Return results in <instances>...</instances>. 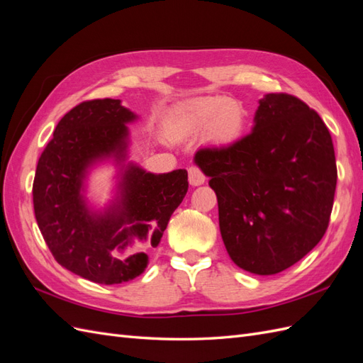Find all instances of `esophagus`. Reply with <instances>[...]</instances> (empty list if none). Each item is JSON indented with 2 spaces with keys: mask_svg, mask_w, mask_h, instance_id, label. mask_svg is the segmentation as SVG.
Here are the masks:
<instances>
[{
  "mask_svg": "<svg viewBox=\"0 0 363 363\" xmlns=\"http://www.w3.org/2000/svg\"><path fill=\"white\" fill-rule=\"evenodd\" d=\"M188 172H189V183L192 186H200L204 183L206 175L203 174V171L199 167H191L188 169Z\"/></svg>",
  "mask_w": 363,
  "mask_h": 363,
  "instance_id": "34e87169",
  "label": "esophagus"
}]
</instances>
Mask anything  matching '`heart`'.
Returning <instances> with one entry per match:
<instances>
[{
	"mask_svg": "<svg viewBox=\"0 0 363 363\" xmlns=\"http://www.w3.org/2000/svg\"><path fill=\"white\" fill-rule=\"evenodd\" d=\"M183 119L186 128L194 133L211 127L213 138L233 140L242 130L244 113L236 103H228L224 98H203L184 108Z\"/></svg>",
	"mask_w": 363,
	"mask_h": 363,
	"instance_id": "b5f03b06",
	"label": "heart"
}]
</instances>
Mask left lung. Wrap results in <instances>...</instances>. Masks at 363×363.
I'll list each match as a JSON object with an SVG mask.
<instances>
[{"mask_svg": "<svg viewBox=\"0 0 363 363\" xmlns=\"http://www.w3.org/2000/svg\"><path fill=\"white\" fill-rule=\"evenodd\" d=\"M194 162L211 177L219 230L239 268L277 274L323 239L337 180L335 148L321 116L300 98L265 95L247 136L200 148Z\"/></svg>", "mask_w": 363, "mask_h": 363, "instance_id": "left-lung-1", "label": "left lung"}]
</instances>
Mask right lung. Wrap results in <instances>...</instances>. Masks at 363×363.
Listing matches in <instances>:
<instances>
[{"instance_id": "1", "label": "right lung", "mask_w": 363, "mask_h": 363, "mask_svg": "<svg viewBox=\"0 0 363 363\" xmlns=\"http://www.w3.org/2000/svg\"><path fill=\"white\" fill-rule=\"evenodd\" d=\"M138 116L121 100L84 101L65 115L39 157L33 204L40 233L63 268L86 280L119 284L148 265L138 244L157 247L188 192V171L152 174L127 163L128 123ZM120 167L117 199L104 211L86 206L84 180L96 161Z\"/></svg>"}]
</instances>
